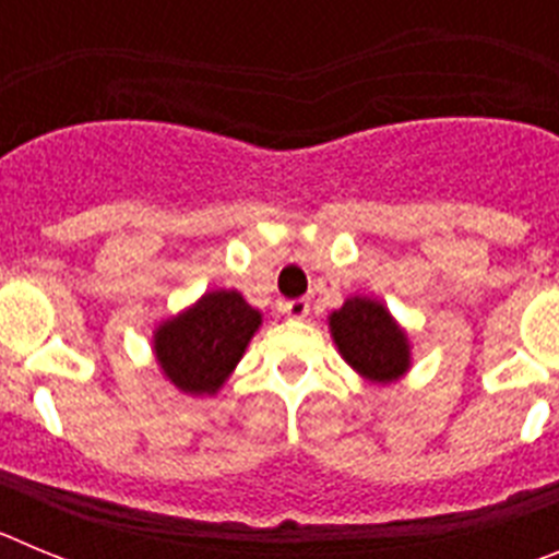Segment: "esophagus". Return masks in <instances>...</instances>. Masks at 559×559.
<instances>
[{
	"instance_id": "esophagus-1",
	"label": "esophagus",
	"mask_w": 559,
	"mask_h": 559,
	"mask_svg": "<svg viewBox=\"0 0 559 559\" xmlns=\"http://www.w3.org/2000/svg\"><path fill=\"white\" fill-rule=\"evenodd\" d=\"M280 310H283L288 319H305V316L310 313V302L308 299H290V302L280 305Z\"/></svg>"
}]
</instances>
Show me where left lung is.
I'll return each instance as SVG.
<instances>
[{
	"mask_svg": "<svg viewBox=\"0 0 559 559\" xmlns=\"http://www.w3.org/2000/svg\"><path fill=\"white\" fill-rule=\"evenodd\" d=\"M330 335L341 358L360 378L392 383L412 369V344L406 330L394 322L386 305L369 296H353L330 313Z\"/></svg>",
	"mask_w": 559,
	"mask_h": 559,
	"instance_id": "8db88e82",
	"label": "left lung"
}]
</instances>
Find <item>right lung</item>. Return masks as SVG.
Segmentation results:
<instances>
[{
  "label": "right lung",
  "mask_w": 559,
  "mask_h": 559,
  "mask_svg": "<svg viewBox=\"0 0 559 559\" xmlns=\"http://www.w3.org/2000/svg\"><path fill=\"white\" fill-rule=\"evenodd\" d=\"M263 324L237 290H210L153 330V355L179 392L204 397L224 386Z\"/></svg>",
  "instance_id": "right-lung-1"
}]
</instances>
